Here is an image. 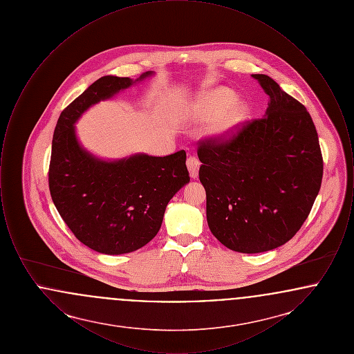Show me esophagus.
<instances>
[{"label":"esophagus","instance_id":"esophagus-1","mask_svg":"<svg viewBox=\"0 0 354 354\" xmlns=\"http://www.w3.org/2000/svg\"><path fill=\"white\" fill-rule=\"evenodd\" d=\"M199 167H201V162L198 158L195 156H189L187 159V169L189 171V176L192 179H196L199 175Z\"/></svg>","mask_w":354,"mask_h":354}]
</instances>
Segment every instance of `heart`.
Returning a JSON list of instances; mask_svg holds the SVG:
<instances>
[{
    "instance_id": "obj_1",
    "label": "heart",
    "mask_w": 354,
    "mask_h": 354,
    "mask_svg": "<svg viewBox=\"0 0 354 354\" xmlns=\"http://www.w3.org/2000/svg\"><path fill=\"white\" fill-rule=\"evenodd\" d=\"M235 94L228 88H215L198 98L194 106V115L202 120L212 122L208 135L215 142H225L243 124L250 114V106L235 101Z\"/></svg>"
}]
</instances>
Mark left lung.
<instances>
[{"mask_svg": "<svg viewBox=\"0 0 354 354\" xmlns=\"http://www.w3.org/2000/svg\"><path fill=\"white\" fill-rule=\"evenodd\" d=\"M252 78L270 95L264 118L198 150L208 227L241 253L267 252L296 235L319 195L324 167L306 109L268 75Z\"/></svg>", "mask_w": 354, "mask_h": 354, "instance_id": "1", "label": "left lung"}]
</instances>
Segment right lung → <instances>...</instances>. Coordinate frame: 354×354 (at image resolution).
Returning <instances> with one entry per match:
<instances>
[{
  "label": "right lung",
  "mask_w": 354,
  "mask_h": 354,
  "mask_svg": "<svg viewBox=\"0 0 354 354\" xmlns=\"http://www.w3.org/2000/svg\"><path fill=\"white\" fill-rule=\"evenodd\" d=\"M153 75H104L61 113L51 145L49 188L61 218L88 248L104 254L134 252L160 230L166 207L189 182L185 151L134 153L106 160L80 143L75 123L91 106Z\"/></svg>",
  "instance_id": "1"
}]
</instances>
